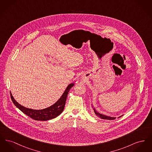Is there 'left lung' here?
<instances>
[{"label": "left lung", "instance_id": "obj_1", "mask_svg": "<svg viewBox=\"0 0 152 152\" xmlns=\"http://www.w3.org/2000/svg\"><path fill=\"white\" fill-rule=\"evenodd\" d=\"M94 112L96 116H98L99 117L101 118L102 119L109 120H115V119H116V117H109V116H105V115H101L100 113H99V112H97L94 109ZM121 116H120V117H121Z\"/></svg>", "mask_w": 152, "mask_h": 152}]
</instances>
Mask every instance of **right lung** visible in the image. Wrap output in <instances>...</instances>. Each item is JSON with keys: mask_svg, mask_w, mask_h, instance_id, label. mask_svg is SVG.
<instances>
[{"mask_svg": "<svg viewBox=\"0 0 152 152\" xmlns=\"http://www.w3.org/2000/svg\"><path fill=\"white\" fill-rule=\"evenodd\" d=\"M74 86V84H69L65 92L61 96V97L59 99L55 104L51 107L47 108L42 109V110H35L27 108L23 106H22L18 102L15 101L12 94H11V100L14 104L22 112L29 117L30 118L38 120V121H47L53 119L58 115H60L62 112L63 111L65 107V102L66 100V97L68 94L70 90V89Z\"/></svg>", "mask_w": 152, "mask_h": 152, "instance_id": "add662e5", "label": "right lung"}]
</instances>
